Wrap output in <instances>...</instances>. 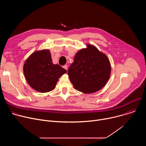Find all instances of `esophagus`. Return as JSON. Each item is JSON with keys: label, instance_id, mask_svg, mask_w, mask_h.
Wrapping results in <instances>:
<instances>
[{"label": "esophagus", "instance_id": "obj_1", "mask_svg": "<svg viewBox=\"0 0 146 146\" xmlns=\"http://www.w3.org/2000/svg\"><path fill=\"white\" fill-rule=\"evenodd\" d=\"M63 68H64V69H65L67 70V69H68V65H64V66H63Z\"/></svg>", "mask_w": 146, "mask_h": 146}]
</instances>
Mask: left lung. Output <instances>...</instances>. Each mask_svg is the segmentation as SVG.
<instances>
[{
    "label": "left lung",
    "instance_id": "8db88e82",
    "mask_svg": "<svg viewBox=\"0 0 146 146\" xmlns=\"http://www.w3.org/2000/svg\"><path fill=\"white\" fill-rule=\"evenodd\" d=\"M68 73L76 90L85 94L94 93L108 82L111 65L105 54L88 44L87 48L77 52Z\"/></svg>",
    "mask_w": 146,
    "mask_h": 146
}]
</instances>
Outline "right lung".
I'll return each instance as SVG.
<instances>
[{"label": "right lung", "mask_w": 146, "mask_h": 146, "mask_svg": "<svg viewBox=\"0 0 146 146\" xmlns=\"http://www.w3.org/2000/svg\"><path fill=\"white\" fill-rule=\"evenodd\" d=\"M66 70L58 64H53L48 50L37 51L26 60L24 73L29 86L35 90L48 92L53 90L59 78Z\"/></svg>", "instance_id": "right-lung-1"}]
</instances>
